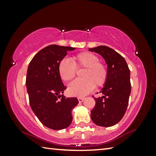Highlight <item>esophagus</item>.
Instances as JSON below:
<instances>
[{
    "mask_svg": "<svg viewBox=\"0 0 156 156\" xmlns=\"http://www.w3.org/2000/svg\"><path fill=\"white\" fill-rule=\"evenodd\" d=\"M78 100L79 102H82L84 100V98H83V97H78Z\"/></svg>",
    "mask_w": 156,
    "mask_h": 156,
    "instance_id": "34e87169",
    "label": "esophagus"
}]
</instances>
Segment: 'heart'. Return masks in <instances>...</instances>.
I'll return each instance as SVG.
<instances>
[{
  "instance_id": "obj_1",
  "label": "heart",
  "mask_w": 156,
  "mask_h": 156,
  "mask_svg": "<svg viewBox=\"0 0 156 156\" xmlns=\"http://www.w3.org/2000/svg\"><path fill=\"white\" fill-rule=\"evenodd\" d=\"M83 78L76 80L68 87L69 94L75 96H84L93 90L95 86L102 87L107 82L108 69L105 63L93 53L83 51L75 55L72 62L67 58L60 60L58 73L62 80L68 82L74 78L77 69H83Z\"/></svg>"
}]
</instances>
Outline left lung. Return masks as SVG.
Masks as SVG:
<instances>
[{"label": "left lung", "instance_id": "obj_1", "mask_svg": "<svg viewBox=\"0 0 156 156\" xmlns=\"http://www.w3.org/2000/svg\"><path fill=\"white\" fill-rule=\"evenodd\" d=\"M104 58L107 64L108 77L100 93L94 98L96 105L91 118L98 126H112L120 122L127 109L131 94L130 70L125 59L115 50L107 46L89 49Z\"/></svg>", "mask_w": 156, "mask_h": 156}]
</instances>
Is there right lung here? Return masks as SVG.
Returning a JSON list of instances; mask_svg holds the SVG:
<instances>
[{"label":"right lung","instance_id":"add662e5","mask_svg":"<svg viewBox=\"0 0 156 156\" xmlns=\"http://www.w3.org/2000/svg\"><path fill=\"white\" fill-rule=\"evenodd\" d=\"M76 48L56 44L44 47L29 65L26 85L31 109L42 124L54 130L67 128L72 121V110L77 98L62 94L67 89L58 73V64L68 51Z\"/></svg>","mask_w":156,"mask_h":156}]
</instances>
